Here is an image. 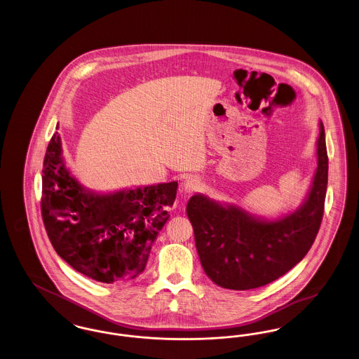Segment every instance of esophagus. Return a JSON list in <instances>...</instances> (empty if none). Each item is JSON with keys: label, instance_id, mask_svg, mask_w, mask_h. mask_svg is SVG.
Returning a JSON list of instances; mask_svg holds the SVG:
<instances>
[{"label": "esophagus", "instance_id": "1", "mask_svg": "<svg viewBox=\"0 0 359 359\" xmlns=\"http://www.w3.org/2000/svg\"><path fill=\"white\" fill-rule=\"evenodd\" d=\"M201 179L199 177H196V176H191V177H188L187 180L183 183V188H184V191L188 192V194H192V192H195V191H198L199 187H201Z\"/></svg>", "mask_w": 359, "mask_h": 359}]
</instances>
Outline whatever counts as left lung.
<instances>
[{"mask_svg":"<svg viewBox=\"0 0 359 359\" xmlns=\"http://www.w3.org/2000/svg\"><path fill=\"white\" fill-rule=\"evenodd\" d=\"M328 180L325 126L318 138V168L306 203L288 217L259 221L238 207H222L194 195L187 215L205 274L219 287L246 290L264 287L300 262L320 229Z\"/></svg>","mask_w":359,"mask_h":359,"instance_id":"8db88e82","label":"left lung"}]
</instances>
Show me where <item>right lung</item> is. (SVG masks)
Wrapping results in <instances>:
<instances>
[{
    "instance_id": "right-lung-1",
    "label": "right lung",
    "mask_w": 359,
    "mask_h": 359,
    "mask_svg": "<svg viewBox=\"0 0 359 359\" xmlns=\"http://www.w3.org/2000/svg\"><path fill=\"white\" fill-rule=\"evenodd\" d=\"M41 186V217L53 249L75 271L104 284L144 272L177 189L172 182L110 195L87 192L63 164L57 132L44 156Z\"/></svg>"
}]
</instances>
